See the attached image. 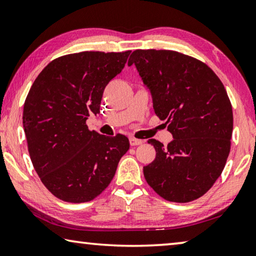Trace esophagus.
Segmentation results:
<instances>
[{
    "label": "esophagus",
    "mask_w": 256,
    "mask_h": 256,
    "mask_svg": "<svg viewBox=\"0 0 256 256\" xmlns=\"http://www.w3.org/2000/svg\"><path fill=\"white\" fill-rule=\"evenodd\" d=\"M144 144V141L142 140H138V138H130V144L131 146H140Z\"/></svg>",
    "instance_id": "esophagus-1"
}]
</instances>
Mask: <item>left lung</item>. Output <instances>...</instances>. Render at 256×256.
<instances>
[{"mask_svg": "<svg viewBox=\"0 0 256 256\" xmlns=\"http://www.w3.org/2000/svg\"><path fill=\"white\" fill-rule=\"evenodd\" d=\"M128 64L136 66L174 136L167 146L148 141L157 154L144 167L146 183L167 201L196 200L222 175L230 151L232 108L222 82L202 60L175 50H136Z\"/></svg>", "mask_w": 256, "mask_h": 256, "instance_id": "8db88e82", "label": "left lung"}]
</instances>
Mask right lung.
Returning a JSON list of instances; mask_svg holds the SVG:
<instances>
[{
	"mask_svg": "<svg viewBox=\"0 0 256 256\" xmlns=\"http://www.w3.org/2000/svg\"><path fill=\"white\" fill-rule=\"evenodd\" d=\"M131 50L80 52L60 56L30 88L22 122L34 170L60 200H94L115 175L128 138L90 131L86 120L100 112L104 90L125 66Z\"/></svg>",
	"mask_w": 256,
	"mask_h": 256,
	"instance_id": "add662e5",
	"label": "right lung"
}]
</instances>
